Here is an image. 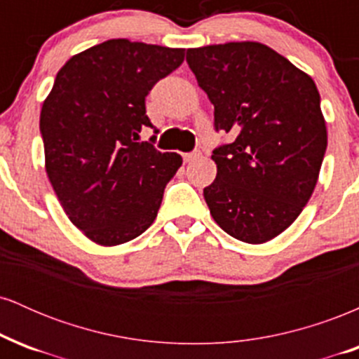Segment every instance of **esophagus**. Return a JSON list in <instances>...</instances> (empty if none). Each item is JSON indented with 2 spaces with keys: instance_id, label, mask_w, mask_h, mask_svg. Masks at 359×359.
<instances>
[{
  "instance_id": "34e87169",
  "label": "esophagus",
  "mask_w": 359,
  "mask_h": 359,
  "mask_svg": "<svg viewBox=\"0 0 359 359\" xmlns=\"http://www.w3.org/2000/svg\"><path fill=\"white\" fill-rule=\"evenodd\" d=\"M199 156H201V150H194V151H191V154H185L184 160L185 162H192V160L199 158Z\"/></svg>"
}]
</instances>
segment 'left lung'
<instances>
[{
	"instance_id": "obj_1",
	"label": "left lung",
	"mask_w": 359,
	"mask_h": 359,
	"mask_svg": "<svg viewBox=\"0 0 359 359\" xmlns=\"http://www.w3.org/2000/svg\"><path fill=\"white\" fill-rule=\"evenodd\" d=\"M187 64L214 104L217 175L204 189L214 221L259 245L283 233L309 203L327 148L314 81L273 48L229 42L189 48Z\"/></svg>"
}]
</instances>
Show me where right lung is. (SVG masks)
I'll return each mask as SVG.
<instances>
[{
	"label": "right lung",
	"instance_id": "1",
	"mask_svg": "<svg viewBox=\"0 0 359 359\" xmlns=\"http://www.w3.org/2000/svg\"><path fill=\"white\" fill-rule=\"evenodd\" d=\"M184 48L113 39L65 62L40 113L45 170L74 226L102 246L150 228L182 156L138 142L145 97ZM156 133V130H155Z\"/></svg>",
	"mask_w": 359,
	"mask_h": 359
}]
</instances>
